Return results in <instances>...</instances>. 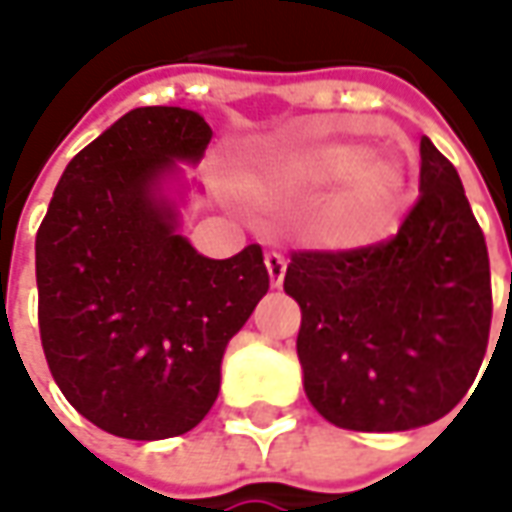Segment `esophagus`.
<instances>
[{
  "label": "esophagus",
  "instance_id": "esophagus-1",
  "mask_svg": "<svg viewBox=\"0 0 512 512\" xmlns=\"http://www.w3.org/2000/svg\"><path fill=\"white\" fill-rule=\"evenodd\" d=\"M266 268H268V280L274 288H280L282 280H285V268H288V260L277 252H268L266 255Z\"/></svg>",
  "mask_w": 512,
  "mask_h": 512
}]
</instances>
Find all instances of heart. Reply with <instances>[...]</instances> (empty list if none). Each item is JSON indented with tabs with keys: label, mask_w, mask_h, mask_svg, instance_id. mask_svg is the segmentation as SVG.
<instances>
[{
	"label": "heart",
	"mask_w": 512,
	"mask_h": 512,
	"mask_svg": "<svg viewBox=\"0 0 512 512\" xmlns=\"http://www.w3.org/2000/svg\"><path fill=\"white\" fill-rule=\"evenodd\" d=\"M274 169L285 180L335 182V191L318 213L321 241L338 249H357L380 241L405 202L410 174L402 160L366 155L357 141H318L277 157Z\"/></svg>",
	"instance_id": "1"
}]
</instances>
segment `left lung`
I'll use <instances>...</instances> for the list:
<instances>
[{
    "mask_svg": "<svg viewBox=\"0 0 512 512\" xmlns=\"http://www.w3.org/2000/svg\"><path fill=\"white\" fill-rule=\"evenodd\" d=\"M418 202L391 241L293 252L310 405L355 432L416 430L463 399L491 332V266L457 169L421 138Z\"/></svg>",
    "mask_w": 512,
    "mask_h": 512,
    "instance_id": "obj_1",
    "label": "left lung"
}]
</instances>
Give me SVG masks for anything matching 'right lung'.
Wrapping results in <instances>:
<instances>
[{
	"label": "right lung",
	"mask_w": 512,
	"mask_h": 512,
	"mask_svg": "<svg viewBox=\"0 0 512 512\" xmlns=\"http://www.w3.org/2000/svg\"><path fill=\"white\" fill-rule=\"evenodd\" d=\"M213 130L185 107H135L71 157L35 235L38 327L71 407L99 430L160 441L194 430L221 357L268 291L263 249L213 260L163 194Z\"/></svg>",
	"instance_id": "add662e5"
}]
</instances>
